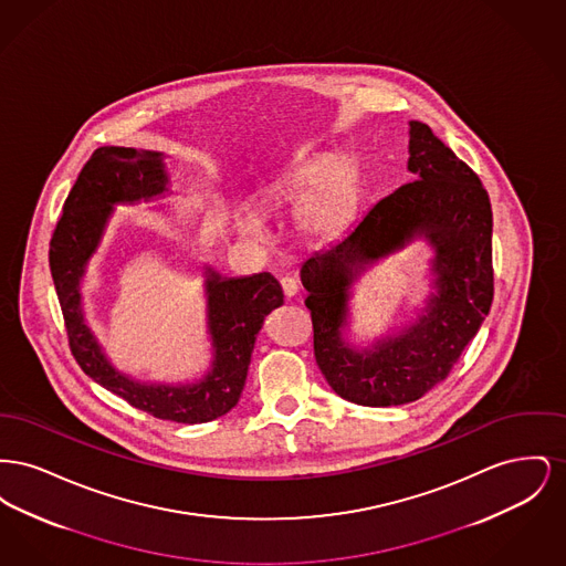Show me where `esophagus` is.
Instances as JSON below:
<instances>
[{
	"label": "esophagus",
	"mask_w": 566,
	"mask_h": 566,
	"mask_svg": "<svg viewBox=\"0 0 566 566\" xmlns=\"http://www.w3.org/2000/svg\"><path fill=\"white\" fill-rule=\"evenodd\" d=\"M280 284H282V291H284V296H286V298H293V296L298 293V284H296L295 277H291V275L282 277V280H280Z\"/></svg>",
	"instance_id": "esophagus-1"
}]
</instances>
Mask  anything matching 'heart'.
<instances>
[{
  "instance_id": "obj_1",
  "label": "heart",
  "mask_w": 566,
  "mask_h": 566,
  "mask_svg": "<svg viewBox=\"0 0 566 566\" xmlns=\"http://www.w3.org/2000/svg\"><path fill=\"white\" fill-rule=\"evenodd\" d=\"M275 197L293 201L296 231L312 242L337 238L350 222L360 199V167L352 155H331L326 159L301 163L280 185ZM238 227L245 235L261 238L263 227L252 212H242Z\"/></svg>"
}]
</instances>
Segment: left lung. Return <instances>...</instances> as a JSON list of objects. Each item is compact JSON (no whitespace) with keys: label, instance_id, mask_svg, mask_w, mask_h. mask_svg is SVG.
<instances>
[{"label":"left lung","instance_id":"1","mask_svg":"<svg viewBox=\"0 0 566 566\" xmlns=\"http://www.w3.org/2000/svg\"><path fill=\"white\" fill-rule=\"evenodd\" d=\"M407 169L418 180L377 201L342 240L301 265L316 363L342 399L367 407L418 401L450 376L494 295L492 208L478 174L420 120H409ZM416 239L433 250L426 305L371 345H352L353 284Z\"/></svg>","mask_w":566,"mask_h":566}]
</instances>
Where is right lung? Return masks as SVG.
Returning a JSON list of instances; mask_svg holds the SVG:
<instances>
[{
  "mask_svg": "<svg viewBox=\"0 0 566 566\" xmlns=\"http://www.w3.org/2000/svg\"><path fill=\"white\" fill-rule=\"evenodd\" d=\"M169 190L165 155L123 146H102L82 167L51 240V273L67 326L70 348L82 371L127 403L155 418L201 424L229 413L242 395L250 356L265 318L284 303L280 282L268 273L224 277L203 268L206 318L212 363L195 381H142L118 371L82 307V280L102 245L116 206L159 199Z\"/></svg>",
  "mask_w": 566,
  "mask_h": 566,
  "instance_id": "1",
  "label": "right lung"
}]
</instances>
